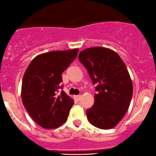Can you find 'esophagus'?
<instances>
[{"mask_svg":"<svg viewBox=\"0 0 156 156\" xmlns=\"http://www.w3.org/2000/svg\"><path fill=\"white\" fill-rule=\"evenodd\" d=\"M74 98L76 100V101H80V100L81 99V95H75Z\"/></svg>","mask_w":156,"mask_h":156,"instance_id":"esophagus-1","label":"esophagus"}]
</instances>
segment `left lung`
<instances>
[{
	"label": "left lung",
	"mask_w": 156,
	"mask_h": 156,
	"mask_svg": "<svg viewBox=\"0 0 156 156\" xmlns=\"http://www.w3.org/2000/svg\"><path fill=\"white\" fill-rule=\"evenodd\" d=\"M79 60L95 86V102L86 111L88 121L100 129L115 127L127 113L133 84L127 67L114 51L102 47L86 48Z\"/></svg>",
	"instance_id": "obj_1"
}]
</instances>
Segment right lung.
<instances>
[{
  "instance_id": "1",
  "label": "right lung",
  "mask_w": 156,
  "mask_h": 156,
  "mask_svg": "<svg viewBox=\"0 0 156 156\" xmlns=\"http://www.w3.org/2000/svg\"><path fill=\"white\" fill-rule=\"evenodd\" d=\"M79 49L49 51L35 57L24 73L22 101L35 122L45 129L60 127L67 120L74 102L63 89V72L77 56Z\"/></svg>"
}]
</instances>
